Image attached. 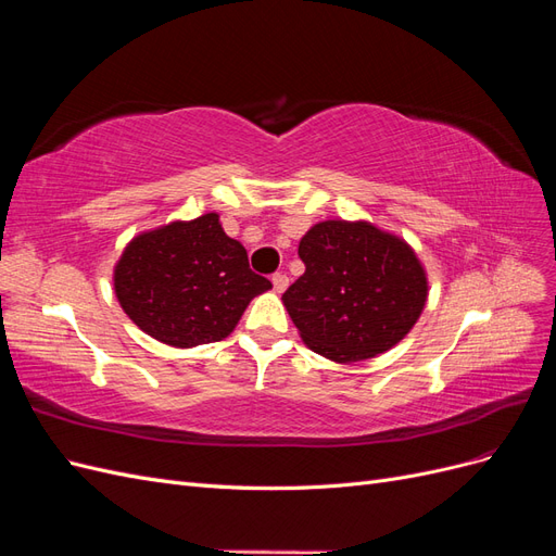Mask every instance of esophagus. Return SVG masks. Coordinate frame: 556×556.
Here are the masks:
<instances>
[{
    "label": "esophagus",
    "instance_id": "34e87169",
    "mask_svg": "<svg viewBox=\"0 0 556 556\" xmlns=\"http://www.w3.org/2000/svg\"><path fill=\"white\" fill-rule=\"evenodd\" d=\"M271 282H274V290L276 292H285V290H288V285H290V278L285 276V274H274Z\"/></svg>",
    "mask_w": 556,
    "mask_h": 556
}]
</instances>
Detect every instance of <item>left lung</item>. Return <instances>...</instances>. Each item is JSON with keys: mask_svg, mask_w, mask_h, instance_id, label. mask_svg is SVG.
<instances>
[{"mask_svg": "<svg viewBox=\"0 0 556 556\" xmlns=\"http://www.w3.org/2000/svg\"><path fill=\"white\" fill-rule=\"evenodd\" d=\"M306 264L282 304L304 343L331 362L371 359L406 336L427 304L415 250L371 223L325 220L299 243Z\"/></svg>", "mask_w": 556, "mask_h": 556, "instance_id": "left-lung-1", "label": "left lung"}]
</instances>
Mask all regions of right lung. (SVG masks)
<instances>
[{
	"instance_id": "add662e5",
	"label": "right lung",
	"mask_w": 556,
	"mask_h": 556,
	"mask_svg": "<svg viewBox=\"0 0 556 556\" xmlns=\"http://www.w3.org/2000/svg\"><path fill=\"white\" fill-rule=\"evenodd\" d=\"M113 285L131 323L174 348L227 339L250 301L271 290L217 213L139 233L117 260Z\"/></svg>"
}]
</instances>
